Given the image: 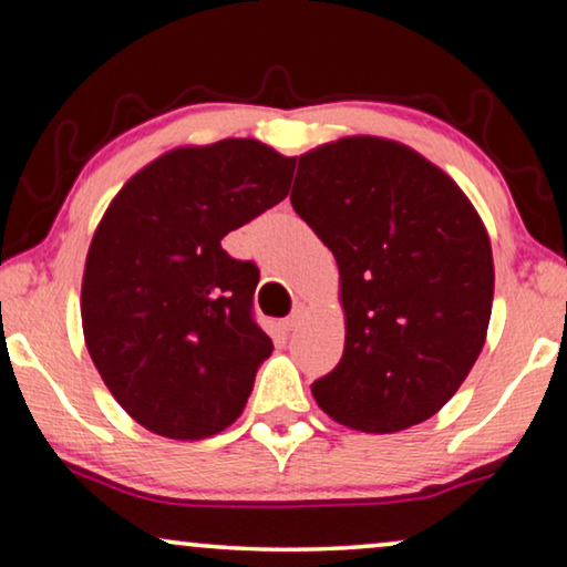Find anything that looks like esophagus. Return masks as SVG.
I'll use <instances>...</instances> for the list:
<instances>
[{"instance_id":"obj_1","label":"esophagus","mask_w":567,"mask_h":567,"mask_svg":"<svg viewBox=\"0 0 567 567\" xmlns=\"http://www.w3.org/2000/svg\"><path fill=\"white\" fill-rule=\"evenodd\" d=\"M305 317H307V309H305V305H299V307H293V312L286 317V322H284V328L286 330H297L301 322H305Z\"/></svg>"}]
</instances>
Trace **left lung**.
Listing matches in <instances>:
<instances>
[{
	"mask_svg": "<svg viewBox=\"0 0 567 567\" xmlns=\"http://www.w3.org/2000/svg\"><path fill=\"white\" fill-rule=\"evenodd\" d=\"M291 206L336 255L343 359L312 394L332 421L398 433L436 415L485 346L491 237L472 200L410 146L343 136L301 154Z\"/></svg>",
	"mask_w": 567,
	"mask_h": 567,
	"instance_id": "1",
	"label": "left lung"
}]
</instances>
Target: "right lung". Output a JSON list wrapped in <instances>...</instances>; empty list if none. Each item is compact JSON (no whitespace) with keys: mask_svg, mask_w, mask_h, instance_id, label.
<instances>
[{"mask_svg":"<svg viewBox=\"0 0 567 567\" xmlns=\"http://www.w3.org/2000/svg\"><path fill=\"white\" fill-rule=\"evenodd\" d=\"M293 162L258 138L177 146L100 219L82 276L84 343L146 431L200 441L243 415L274 340L250 315L258 268L221 239L286 198Z\"/></svg>","mask_w":567,"mask_h":567,"instance_id":"obj_1","label":"right lung"}]
</instances>
